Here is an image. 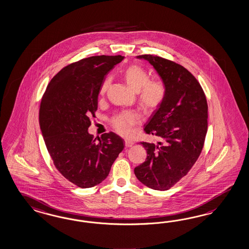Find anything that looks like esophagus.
Masks as SVG:
<instances>
[{
    "label": "esophagus",
    "mask_w": 249,
    "mask_h": 249,
    "mask_svg": "<svg viewBox=\"0 0 249 249\" xmlns=\"http://www.w3.org/2000/svg\"><path fill=\"white\" fill-rule=\"evenodd\" d=\"M124 144H125L126 147H131V146H133L134 142L130 141V140H124Z\"/></svg>",
    "instance_id": "1"
}]
</instances>
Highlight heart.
<instances>
[{
    "mask_svg": "<svg viewBox=\"0 0 249 249\" xmlns=\"http://www.w3.org/2000/svg\"><path fill=\"white\" fill-rule=\"evenodd\" d=\"M124 78L128 86L137 92L138 105L144 113H153L163 105L167 93L165 84L158 79H150L148 71L141 65H130L124 71ZM111 81V77H107L103 82L100 87L101 96L107 93ZM110 122L120 135L128 136L140 123V117L135 112L124 111L114 115Z\"/></svg>",
    "mask_w": 249,
    "mask_h": 249,
    "instance_id": "heart-1",
    "label": "heart"
}]
</instances>
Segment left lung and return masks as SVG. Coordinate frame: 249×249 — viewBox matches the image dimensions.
Here are the masks:
<instances>
[{"mask_svg": "<svg viewBox=\"0 0 249 249\" xmlns=\"http://www.w3.org/2000/svg\"><path fill=\"white\" fill-rule=\"evenodd\" d=\"M167 88L163 105L144 125L158 144L141 142L146 160L135 168L137 179L147 187L170 189L192 168L202 152L207 132V102L198 81L181 64L160 56L142 54Z\"/></svg>", "mask_w": 249, "mask_h": 249, "instance_id": "1", "label": "left lung"}]
</instances>
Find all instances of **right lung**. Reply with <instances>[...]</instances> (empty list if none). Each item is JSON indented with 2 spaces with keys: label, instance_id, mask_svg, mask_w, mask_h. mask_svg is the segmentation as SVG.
Wrapping results in <instances>:
<instances>
[{
  "label": "right lung",
  "instance_id": "obj_1",
  "mask_svg": "<svg viewBox=\"0 0 249 249\" xmlns=\"http://www.w3.org/2000/svg\"><path fill=\"white\" fill-rule=\"evenodd\" d=\"M122 55H98L68 64L43 93L39 123L57 170L73 185L89 188L104 181L124 149V140L109 132L96 140L88 133L107 72Z\"/></svg>",
  "mask_w": 249,
  "mask_h": 249
}]
</instances>
